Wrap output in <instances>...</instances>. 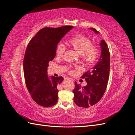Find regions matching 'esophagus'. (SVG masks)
I'll use <instances>...</instances> for the list:
<instances>
[{"label":"esophagus","instance_id":"34e87169","mask_svg":"<svg viewBox=\"0 0 135 135\" xmlns=\"http://www.w3.org/2000/svg\"><path fill=\"white\" fill-rule=\"evenodd\" d=\"M68 79H69V80H71L72 81V79H70V78H67Z\"/></svg>","mask_w":135,"mask_h":135}]
</instances>
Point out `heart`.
<instances>
[{"label": "heart", "mask_w": 135, "mask_h": 135, "mask_svg": "<svg viewBox=\"0 0 135 135\" xmlns=\"http://www.w3.org/2000/svg\"><path fill=\"white\" fill-rule=\"evenodd\" d=\"M68 44L81 56L85 65L91 66L97 61L99 56V49L96 46H92L91 40L85 35L78 34L73 36L68 40ZM65 50L64 45L59 44L56 48L57 55L62 56Z\"/></svg>", "instance_id": "b5f03b06"}]
</instances>
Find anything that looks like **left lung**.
<instances>
[{
  "mask_svg": "<svg viewBox=\"0 0 135 135\" xmlns=\"http://www.w3.org/2000/svg\"><path fill=\"white\" fill-rule=\"evenodd\" d=\"M96 34L99 31L94 28H89ZM101 52L100 59L91 70L85 72L81 76L87 84L80 87L76 82L74 93V101L79 107L87 108L97 103L103 97L107 87L110 71V52L104 40L100 43Z\"/></svg>",
  "mask_w": 135,
  "mask_h": 135,
  "instance_id": "left-lung-1",
  "label": "left lung"
}]
</instances>
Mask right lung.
Returning a JSON list of instances; mask_svg holds the SVG:
<instances>
[{
    "instance_id": "add662e5",
    "label": "right lung",
    "mask_w": 135,
    "mask_h": 135,
    "mask_svg": "<svg viewBox=\"0 0 135 135\" xmlns=\"http://www.w3.org/2000/svg\"><path fill=\"white\" fill-rule=\"evenodd\" d=\"M73 28L64 26L57 28L44 27L28 43L23 59V73L26 87L35 103L44 107H51L57 103V85L62 76L49 78L48 63L56 56L57 45Z\"/></svg>"
}]
</instances>
